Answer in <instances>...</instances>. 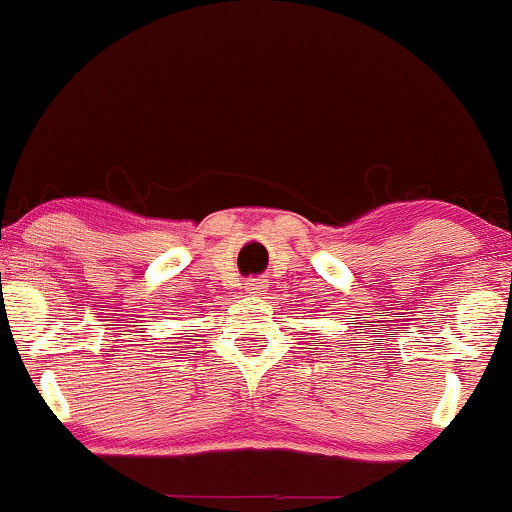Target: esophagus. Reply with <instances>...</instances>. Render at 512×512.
<instances>
[{
    "label": "esophagus",
    "mask_w": 512,
    "mask_h": 512,
    "mask_svg": "<svg viewBox=\"0 0 512 512\" xmlns=\"http://www.w3.org/2000/svg\"><path fill=\"white\" fill-rule=\"evenodd\" d=\"M244 291H247V293H261L263 282H261V279H247V282H244Z\"/></svg>",
    "instance_id": "obj_1"
}]
</instances>
